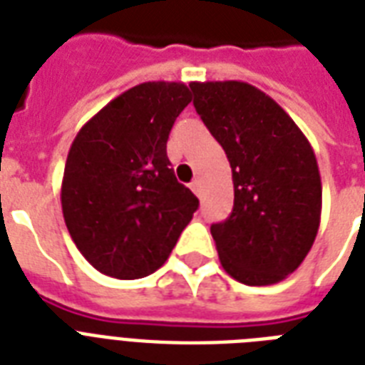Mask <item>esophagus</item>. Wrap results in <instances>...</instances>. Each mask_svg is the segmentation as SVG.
Segmentation results:
<instances>
[{
  "label": "esophagus",
  "instance_id": "esophagus-1",
  "mask_svg": "<svg viewBox=\"0 0 365 365\" xmlns=\"http://www.w3.org/2000/svg\"><path fill=\"white\" fill-rule=\"evenodd\" d=\"M191 189H193V193L197 195V197H200V193H202V183H200V180H195V182L191 183Z\"/></svg>",
  "mask_w": 365,
  "mask_h": 365
}]
</instances>
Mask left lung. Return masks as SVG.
Returning <instances> with one entry per match:
<instances>
[{"label":"left lung","mask_w":365,"mask_h":365,"mask_svg":"<svg viewBox=\"0 0 365 365\" xmlns=\"http://www.w3.org/2000/svg\"><path fill=\"white\" fill-rule=\"evenodd\" d=\"M189 87L233 172V212L210 227L222 267L248 286L280 282L303 263L320 227L322 182L312 145L254 85L193 81Z\"/></svg>","instance_id":"1"}]
</instances>
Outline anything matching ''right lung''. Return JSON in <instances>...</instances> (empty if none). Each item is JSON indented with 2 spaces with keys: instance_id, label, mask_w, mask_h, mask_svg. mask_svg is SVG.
<instances>
[{
  "instance_id": "obj_1",
  "label": "right lung",
  "mask_w": 365,
  "mask_h": 365,
  "mask_svg": "<svg viewBox=\"0 0 365 365\" xmlns=\"http://www.w3.org/2000/svg\"><path fill=\"white\" fill-rule=\"evenodd\" d=\"M189 102L185 83H140L71 142L62 214L77 250L102 274L132 280L155 272L193 220L199 199L166 157L172 125Z\"/></svg>"
}]
</instances>
